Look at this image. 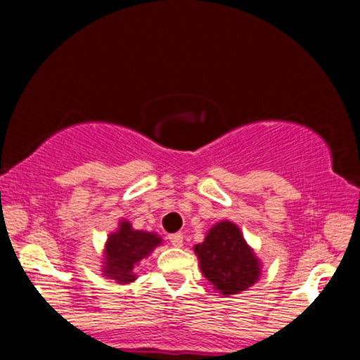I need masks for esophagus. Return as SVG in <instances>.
<instances>
[{
	"instance_id": "esophagus-1",
	"label": "esophagus",
	"mask_w": 360,
	"mask_h": 360,
	"mask_svg": "<svg viewBox=\"0 0 360 360\" xmlns=\"http://www.w3.org/2000/svg\"><path fill=\"white\" fill-rule=\"evenodd\" d=\"M169 240H171V243L174 247H183L184 243V238H183V233H172L169 235Z\"/></svg>"
}]
</instances>
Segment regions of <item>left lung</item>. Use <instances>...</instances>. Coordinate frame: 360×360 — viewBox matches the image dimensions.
<instances>
[{"label":"left lung","instance_id":"1","mask_svg":"<svg viewBox=\"0 0 360 360\" xmlns=\"http://www.w3.org/2000/svg\"><path fill=\"white\" fill-rule=\"evenodd\" d=\"M200 269L223 298L247 291L262 272V262L245 242L243 233L230 220L214 223L205 240L194 245Z\"/></svg>","mask_w":360,"mask_h":360}]
</instances>
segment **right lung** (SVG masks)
I'll list each match as a JSON object with an SVG mask.
<instances>
[{"label": "right lung", "mask_w": 360, "mask_h": 360, "mask_svg": "<svg viewBox=\"0 0 360 360\" xmlns=\"http://www.w3.org/2000/svg\"><path fill=\"white\" fill-rule=\"evenodd\" d=\"M162 243L155 232L135 230L128 220H120L118 229L108 235L103 249V278L117 284H130L137 279L135 269L143 259Z\"/></svg>", "instance_id": "1"}]
</instances>
